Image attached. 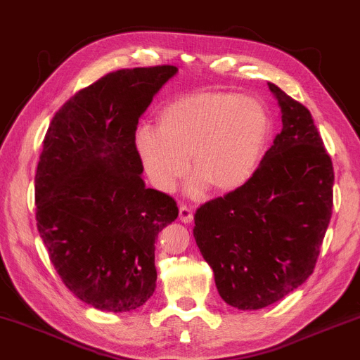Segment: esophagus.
<instances>
[{"label":"esophagus","instance_id":"obj_1","mask_svg":"<svg viewBox=\"0 0 360 360\" xmlns=\"http://www.w3.org/2000/svg\"><path fill=\"white\" fill-rule=\"evenodd\" d=\"M179 219L184 224H190L191 221H193V212H191L187 205H181L179 207Z\"/></svg>","mask_w":360,"mask_h":360}]
</instances>
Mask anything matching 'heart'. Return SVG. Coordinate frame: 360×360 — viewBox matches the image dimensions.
Returning <instances> with one entry per match:
<instances>
[{"mask_svg":"<svg viewBox=\"0 0 360 360\" xmlns=\"http://www.w3.org/2000/svg\"><path fill=\"white\" fill-rule=\"evenodd\" d=\"M271 133L270 108L261 98L207 90L165 104L158 116V130L141 125L135 147L156 188L176 187L190 156L196 172L190 195H200L208 186L218 193H230L255 176Z\"/></svg>","mask_w":360,"mask_h":360,"instance_id":"obj_1","label":"heart"}]
</instances>
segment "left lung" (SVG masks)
I'll return each mask as SVG.
<instances>
[{"mask_svg": "<svg viewBox=\"0 0 360 360\" xmlns=\"http://www.w3.org/2000/svg\"><path fill=\"white\" fill-rule=\"evenodd\" d=\"M269 87L282 131L250 182L195 214L200 255L221 297L238 310L269 307L302 285L331 219L333 164L311 113L278 86Z\"/></svg>", "mask_w": 360, "mask_h": 360, "instance_id": "8db88e82", "label": "left lung"}]
</instances>
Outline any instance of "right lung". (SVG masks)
I'll return each mask as SVG.
<instances>
[{"instance_id": "obj_1", "label": "right lung", "mask_w": 360, "mask_h": 360, "mask_svg": "<svg viewBox=\"0 0 360 360\" xmlns=\"http://www.w3.org/2000/svg\"><path fill=\"white\" fill-rule=\"evenodd\" d=\"M176 72L156 65L107 73L75 94L46 133L37 227L65 287L98 310H136L156 288L155 242L178 218V205L146 187L135 133Z\"/></svg>"}]
</instances>
